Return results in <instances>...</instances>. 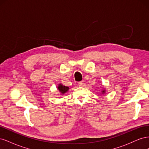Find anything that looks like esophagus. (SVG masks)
Masks as SVG:
<instances>
[{
    "label": "esophagus",
    "mask_w": 149,
    "mask_h": 149,
    "mask_svg": "<svg viewBox=\"0 0 149 149\" xmlns=\"http://www.w3.org/2000/svg\"><path fill=\"white\" fill-rule=\"evenodd\" d=\"M78 85L79 86H83V85H84V82L83 81H79V82H78Z\"/></svg>",
    "instance_id": "1"
}]
</instances>
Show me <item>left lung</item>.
I'll return each mask as SVG.
<instances>
[{
    "mask_svg": "<svg viewBox=\"0 0 149 149\" xmlns=\"http://www.w3.org/2000/svg\"><path fill=\"white\" fill-rule=\"evenodd\" d=\"M102 93H104V91H102Z\"/></svg>",
    "mask_w": 149,
    "mask_h": 149,
    "instance_id": "8db88e82",
    "label": "left lung"
}]
</instances>
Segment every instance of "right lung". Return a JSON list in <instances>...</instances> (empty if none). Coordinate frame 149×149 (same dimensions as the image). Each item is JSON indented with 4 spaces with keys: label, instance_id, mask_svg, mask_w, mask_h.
<instances>
[{
    "label": "right lung",
    "instance_id": "add662e5",
    "mask_svg": "<svg viewBox=\"0 0 149 149\" xmlns=\"http://www.w3.org/2000/svg\"><path fill=\"white\" fill-rule=\"evenodd\" d=\"M58 89H59V91L61 93L64 94V93H65L68 91V90L69 89V88L67 87V86H63L62 84H60L59 86H58Z\"/></svg>",
    "mask_w": 149,
    "mask_h": 149
}]
</instances>
